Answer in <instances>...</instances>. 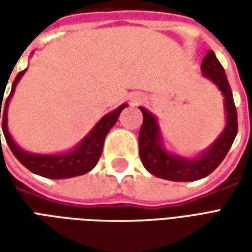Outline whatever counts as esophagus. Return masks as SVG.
<instances>
[{"label":"esophagus","mask_w":252,"mask_h":252,"mask_svg":"<svg viewBox=\"0 0 252 252\" xmlns=\"http://www.w3.org/2000/svg\"><path fill=\"white\" fill-rule=\"evenodd\" d=\"M143 97L140 94H135V95H132L131 97V104L132 105H139L140 102H143Z\"/></svg>","instance_id":"esophagus-1"}]
</instances>
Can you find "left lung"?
Returning a JSON list of instances; mask_svg holds the SVG:
<instances>
[{
	"label": "left lung",
	"mask_w": 252,
	"mask_h": 252,
	"mask_svg": "<svg viewBox=\"0 0 252 252\" xmlns=\"http://www.w3.org/2000/svg\"><path fill=\"white\" fill-rule=\"evenodd\" d=\"M201 71L202 77L215 83L224 97L225 126L216 140L195 157L188 158L170 153L164 147L157 116L146 108L139 106L143 113V124L139 132V154L146 170L158 178L175 182H190L205 178L221 163L236 137L238 115L232 90L221 63L217 61L213 51H209L204 57Z\"/></svg>",
	"instance_id": "1"
}]
</instances>
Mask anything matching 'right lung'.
Masks as SVG:
<instances>
[{"label":"right lung","instance_id":"obj_1","mask_svg":"<svg viewBox=\"0 0 252 252\" xmlns=\"http://www.w3.org/2000/svg\"><path fill=\"white\" fill-rule=\"evenodd\" d=\"M27 68L20 71L17 77L14 78L12 83V90L9 93V97L5 102L3 99V92L0 93V119L2 117V131L5 140L8 143L9 148L12 150V153L16 158L19 159V162L27 169L41 177L51 178V180H64V178H72L89 173L90 170L95 167V164L98 162L99 157L102 154V147H104L105 137L110 131V128L115 126L116 121L119 119V116L126 109L128 104L120 105L119 108L112 110L109 113L99 119L97 124L92 128V131L89 132L82 140L77 143L71 150H68L66 153L59 154H33L28 153L20 147L17 143L14 142L13 137L10 136V132L8 129V108L10 98L13 97L14 90L17 83L24 75ZM1 143V135H0Z\"/></svg>","mask_w":252,"mask_h":252}]
</instances>
